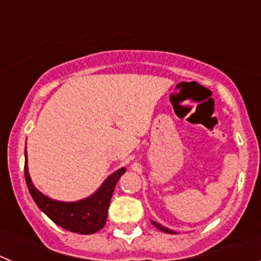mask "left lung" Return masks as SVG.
I'll return each instance as SVG.
<instances>
[{
    "label": "left lung",
    "instance_id": "1",
    "mask_svg": "<svg viewBox=\"0 0 261 261\" xmlns=\"http://www.w3.org/2000/svg\"><path fill=\"white\" fill-rule=\"evenodd\" d=\"M151 223L155 226L156 229L161 230V231H163V232H166V234H177L176 231H174V230H171V229H168V227H166V226H163V225H161V223L155 222V221H151Z\"/></svg>",
    "mask_w": 261,
    "mask_h": 261
}]
</instances>
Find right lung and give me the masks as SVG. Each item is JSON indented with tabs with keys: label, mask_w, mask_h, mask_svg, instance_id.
<instances>
[{
	"label": "right lung",
	"mask_w": 261,
	"mask_h": 261,
	"mask_svg": "<svg viewBox=\"0 0 261 261\" xmlns=\"http://www.w3.org/2000/svg\"><path fill=\"white\" fill-rule=\"evenodd\" d=\"M24 177L27 188L35 204L48 218L62 229L77 234H94L105 227L111 197L120 176L125 172V167L119 168L114 174H111L102 186L86 199L65 202L50 199L34 186L27 166V150H24Z\"/></svg>",
	"instance_id": "1"
}]
</instances>
